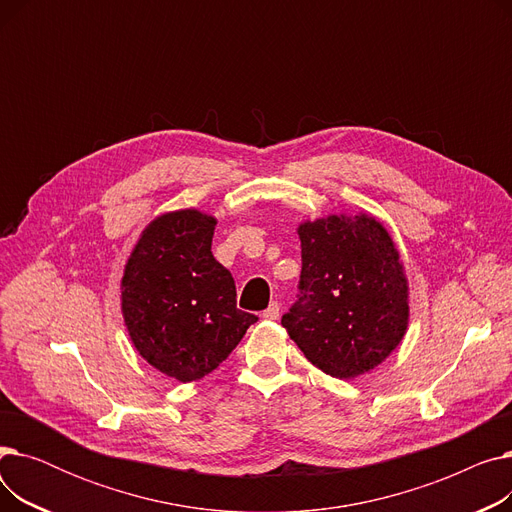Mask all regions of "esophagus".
I'll return each instance as SVG.
<instances>
[{"mask_svg":"<svg viewBox=\"0 0 512 512\" xmlns=\"http://www.w3.org/2000/svg\"><path fill=\"white\" fill-rule=\"evenodd\" d=\"M263 317H265V319H278V317H280V303L274 301L270 307H267V309L263 311Z\"/></svg>","mask_w":512,"mask_h":512,"instance_id":"34e87169","label":"esophagus"}]
</instances>
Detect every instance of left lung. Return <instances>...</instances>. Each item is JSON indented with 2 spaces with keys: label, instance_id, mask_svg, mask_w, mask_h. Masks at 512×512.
<instances>
[{
  "label": "left lung",
  "instance_id": "8db88e82",
  "mask_svg": "<svg viewBox=\"0 0 512 512\" xmlns=\"http://www.w3.org/2000/svg\"><path fill=\"white\" fill-rule=\"evenodd\" d=\"M299 301L282 326L303 355L338 380L378 367L409 326V282L392 236L373 215L303 222Z\"/></svg>",
  "mask_w": 512,
  "mask_h": 512
}]
</instances>
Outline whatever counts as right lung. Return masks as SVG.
Masks as SVG:
<instances>
[{"label":"right lung","instance_id":"right-lung-1","mask_svg":"<svg viewBox=\"0 0 512 512\" xmlns=\"http://www.w3.org/2000/svg\"><path fill=\"white\" fill-rule=\"evenodd\" d=\"M215 224L199 209L161 213L141 232L120 282L134 348L182 384L226 361L257 321L236 307L234 278L211 253Z\"/></svg>","mask_w":512,"mask_h":512}]
</instances>
